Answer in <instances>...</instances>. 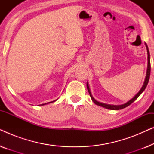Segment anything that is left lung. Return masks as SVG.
<instances>
[{
  "mask_svg": "<svg viewBox=\"0 0 154 154\" xmlns=\"http://www.w3.org/2000/svg\"><path fill=\"white\" fill-rule=\"evenodd\" d=\"M146 44V43H145ZM146 50H147V54H148V66H147V71H146V79H145V81H144V85L141 88V90L139 91V92L137 94H136L135 96L132 99V100H130L129 102H128L127 103H125V104H122V105H109V104H103V103H100L97 102V101H96L92 97V94H91V92H90V88H89V86H88V84L87 83V88H88V92H89V94L90 95V97L92 98V100L93 101V102L94 104L98 105V106H102V107H104V108H106L108 109H111V110H119V109H124L125 108V107H127L129 106L132 104V102H134L138 98V97L142 93L143 91L145 90V88H146L147 84H148V82H149V77H150V72H151V64H150V54H149V49H148V46L146 44Z\"/></svg>",
  "mask_w": 154,
  "mask_h": 154,
  "instance_id": "left-lung-1",
  "label": "left lung"
}]
</instances>
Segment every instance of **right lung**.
I'll use <instances>...</instances> for the list:
<instances>
[{
    "mask_svg": "<svg viewBox=\"0 0 154 154\" xmlns=\"http://www.w3.org/2000/svg\"><path fill=\"white\" fill-rule=\"evenodd\" d=\"M56 100H54V101H53V102H48V103H51V102H55ZM48 103H45V104H41V105H44V104H48Z\"/></svg>",
    "mask_w": 154,
    "mask_h": 154,
    "instance_id": "add662e5",
    "label": "right lung"
}]
</instances>
